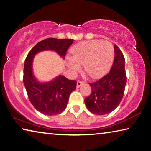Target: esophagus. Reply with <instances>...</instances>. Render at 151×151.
<instances>
[{
    "label": "esophagus",
    "instance_id": "34e87169",
    "mask_svg": "<svg viewBox=\"0 0 151 151\" xmlns=\"http://www.w3.org/2000/svg\"><path fill=\"white\" fill-rule=\"evenodd\" d=\"M83 84H84V83H83V81H78L77 82H76V87H77V88L80 87V86H81L82 85H83Z\"/></svg>",
    "mask_w": 151,
    "mask_h": 151
}]
</instances>
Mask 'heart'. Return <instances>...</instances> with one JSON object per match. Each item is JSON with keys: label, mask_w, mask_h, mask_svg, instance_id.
<instances>
[{"label": "heart", "mask_w": 151, "mask_h": 151, "mask_svg": "<svg viewBox=\"0 0 151 151\" xmlns=\"http://www.w3.org/2000/svg\"><path fill=\"white\" fill-rule=\"evenodd\" d=\"M68 57V66L73 72L84 65L86 73L91 77H98L106 72L114 57V48L109 41L87 40L74 46Z\"/></svg>", "instance_id": "heart-1"}]
</instances>
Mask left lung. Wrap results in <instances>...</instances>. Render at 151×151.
Returning <instances> with one entry per match:
<instances>
[{"instance_id": "8db88e82", "label": "left lung", "mask_w": 151, "mask_h": 151, "mask_svg": "<svg viewBox=\"0 0 151 151\" xmlns=\"http://www.w3.org/2000/svg\"><path fill=\"white\" fill-rule=\"evenodd\" d=\"M114 59L111 70L101 79L88 83L92 92L85 99L89 111L97 115H103L113 111L121 103L127 82L124 57L116 45Z\"/></svg>"}]
</instances>
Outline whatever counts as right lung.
<instances>
[{
    "instance_id": "right-lung-1",
    "label": "right lung",
    "mask_w": 151,
    "mask_h": 151,
    "mask_svg": "<svg viewBox=\"0 0 151 151\" xmlns=\"http://www.w3.org/2000/svg\"><path fill=\"white\" fill-rule=\"evenodd\" d=\"M73 43V39L48 38L41 40L33 47L24 61L23 83L29 99L33 106L45 115H56L65 111L72 91L76 87V81L68 80L58 76L47 83H40L32 74V64L34 56L45 50H52L63 58Z\"/></svg>"
}]
</instances>
